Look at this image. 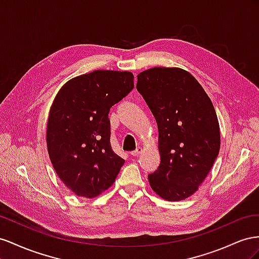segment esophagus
Returning a JSON list of instances; mask_svg holds the SVG:
<instances>
[{
	"label": "esophagus",
	"instance_id": "1",
	"mask_svg": "<svg viewBox=\"0 0 259 259\" xmlns=\"http://www.w3.org/2000/svg\"><path fill=\"white\" fill-rule=\"evenodd\" d=\"M142 152H143V149H142V147H138V149H137L136 151L131 152V155H132V156H139L140 154H142Z\"/></svg>",
	"mask_w": 259,
	"mask_h": 259
}]
</instances>
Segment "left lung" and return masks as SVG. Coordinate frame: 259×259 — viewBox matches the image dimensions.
Segmentation results:
<instances>
[{
    "label": "left lung",
    "instance_id": "obj_1",
    "mask_svg": "<svg viewBox=\"0 0 259 259\" xmlns=\"http://www.w3.org/2000/svg\"><path fill=\"white\" fill-rule=\"evenodd\" d=\"M137 90L158 127L160 164L149 175L150 186L166 201L186 199L198 190L219 154L216 110L198 81L178 67L140 72Z\"/></svg>",
    "mask_w": 259,
    "mask_h": 259
}]
</instances>
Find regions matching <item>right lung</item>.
I'll return each instance as SVG.
<instances>
[{"label": "right lung", "mask_w": 259, "mask_h": 259, "mask_svg": "<svg viewBox=\"0 0 259 259\" xmlns=\"http://www.w3.org/2000/svg\"><path fill=\"white\" fill-rule=\"evenodd\" d=\"M130 71L94 70L57 92L47 125L52 165L76 195L97 197L114 184L124 159L110 146L109 109L135 88Z\"/></svg>", "instance_id": "right-lung-1"}]
</instances>
